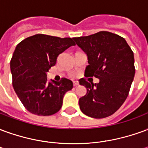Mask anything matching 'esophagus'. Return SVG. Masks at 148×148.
Here are the masks:
<instances>
[{"label":"esophagus","instance_id":"esophagus-1","mask_svg":"<svg viewBox=\"0 0 148 148\" xmlns=\"http://www.w3.org/2000/svg\"><path fill=\"white\" fill-rule=\"evenodd\" d=\"M78 85H79V84H78V82H74V86H77Z\"/></svg>","mask_w":148,"mask_h":148}]
</instances>
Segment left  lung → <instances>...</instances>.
I'll list each match as a JSON object with an SVG mask.
<instances>
[{
  "mask_svg": "<svg viewBox=\"0 0 148 148\" xmlns=\"http://www.w3.org/2000/svg\"><path fill=\"white\" fill-rule=\"evenodd\" d=\"M73 39L87 55L85 74L99 79L95 84L79 80L86 88V94L79 99L80 109L93 118L111 116L123 105L133 82V52L123 37L109 32Z\"/></svg>",
  "mask_w": 148,
  "mask_h": 148,
  "instance_id": "8db88e82",
  "label": "left lung"
}]
</instances>
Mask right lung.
I'll return each mask as SVG.
<instances>
[{"mask_svg":"<svg viewBox=\"0 0 148 148\" xmlns=\"http://www.w3.org/2000/svg\"><path fill=\"white\" fill-rule=\"evenodd\" d=\"M74 45L71 38L36 34L16 46L10 62L12 86L27 111L50 116L61 109L63 97L73 88V82L67 78L48 81L47 73L58 55Z\"/></svg>","mask_w":148,"mask_h":148,"instance_id":"right-lung-1","label":"right lung"}]
</instances>
